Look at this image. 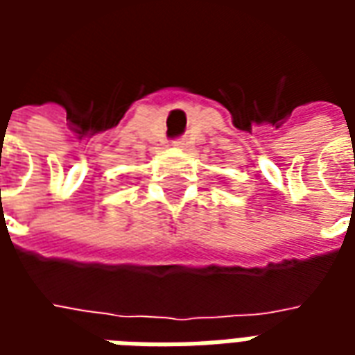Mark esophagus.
I'll return each instance as SVG.
<instances>
[{"label":"esophagus","instance_id":"34e87169","mask_svg":"<svg viewBox=\"0 0 355 355\" xmlns=\"http://www.w3.org/2000/svg\"><path fill=\"white\" fill-rule=\"evenodd\" d=\"M173 146L184 148L186 146V139H175V140H173Z\"/></svg>","mask_w":355,"mask_h":355}]
</instances>
